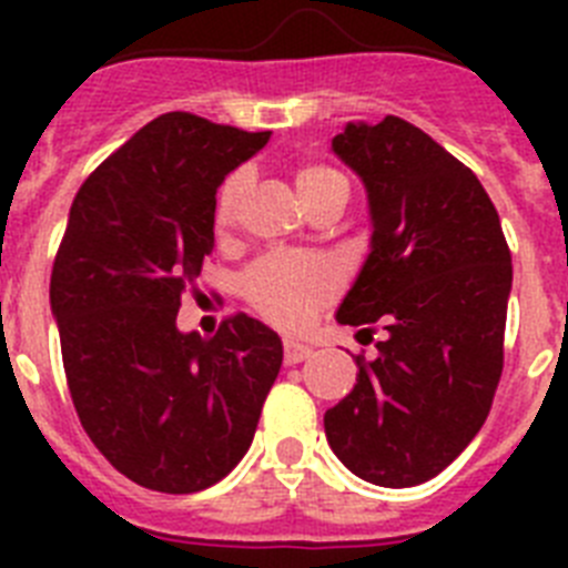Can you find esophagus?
Segmentation results:
<instances>
[{
    "instance_id": "esophagus-1",
    "label": "esophagus",
    "mask_w": 568,
    "mask_h": 568,
    "mask_svg": "<svg viewBox=\"0 0 568 568\" xmlns=\"http://www.w3.org/2000/svg\"><path fill=\"white\" fill-rule=\"evenodd\" d=\"M310 355H313V346L298 344V341H287V344H284V364H301V361H307Z\"/></svg>"
}]
</instances>
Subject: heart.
<instances>
[{
  "label": "heart",
  "instance_id": "heart-1",
  "mask_svg": "<svg viewBox=\"0 0 568 568\" xmlns=\"http://www.w3.org/2000/svg\"><path fill=\"white\" fill-rule=\"evenodd\" d=\"M333 182H344V175L329 168H318V164H307V168L295 170V187H298L301 202ZM244 190H247V175H230L227 182L222 184V193H219L215 222H233L235 207H239ZM244 287H247L250 301L273 324L284 329H295L313 315V310L318 307L321 301L333 293L335 273L329 270V264L313 258V255L278 253L270 255V258H261L247 273Z\"/></svg>",
  "mask_w": 568,
  "mask_h": 568
}]
</instances>
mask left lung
Returning a JSON list of instances; mask_svg holds the SVG:
<instances>
[{
    "instance_id": "1",
    "label": "left lung",
    "mask_w": 568,
    "mask_h": 568,
    "mask_svg": "<svg viewBox=\"0 0 568 568\" xmlns=\"http://www.w3.org/2000/svg\"><path fill=\"white\" fill-rule=\"evenodd\" d=\"M333 153L364 184L373 230L335 318L378 321L386 335L373 361L355 358V386L324 413V433L366 484L418 486L453 464L489 415L511 255L478 175L415 124L349 122Z\"/></svg>"
}]
</instances>
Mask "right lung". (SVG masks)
<instances>
[{"instance_id": "obj_1", "label": "right lung", "mask_w": 568, "mask_h": 568, "mask_svg": "<svg viewBox=\"0 0 568 568\" xmlns=\"http://www.w3.org/2000/svg\"><path fill=\"white\" fill-rule=\"evenodd\" d=\"M270 142L193 113L135 130L73 199L50 275L64 375L84 433L115 469L190 495L253 444L284 346L235 315L182 333V290L213 250L215 190Z\"/></svg>"}]
</instances>
